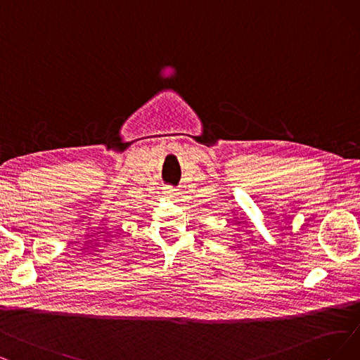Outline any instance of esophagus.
Instances as JSON below:
<instances>
[{
    "label": "esophagus",
    "mask_w": 360,
    "mask_h": 360,
    "mask_svg": "<svg viewBox=\"0 0 360 360\" xmlns=\"http://www.w3.org/2000/svg\"><path fill=\"white\" fill-rule=\"evenodd\" d=\"M164 193H165L167 196H169V198H174V196H177V195H179L177 189H176V188H172V186H167V188L164 189Z\"/></svg>",
    "instance_id": "34e87169"
}]
</instances>
